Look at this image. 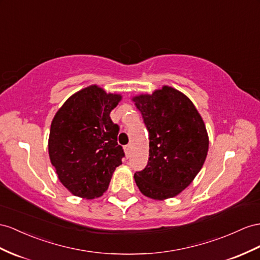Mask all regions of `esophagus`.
Returning <instances> with one entry per match:
<instances>
[{"instance_id":"1","label":"esophagus","mask_w":260,"mask_h":260,"mask_svg":"<svg viewBox=\"0 0 260 260\" xmlns=\"http://www.w3.org/2000/svg\"><path fill=\"white\" fill-rule=\"evenodd\" d=\"M131 149H132L131 145H126V146H125V152H126V155H127V157H128L129 154H131Z\"/></svg>"}]
</instances>
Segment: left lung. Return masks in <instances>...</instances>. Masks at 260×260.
<instances>
[{"mask_svg":"<svg viewBox=\"0 0 260 260\" xmlns=\"http://www.w3.org/2000/svg\"><path fill=\"white\" fill-rule=\"evenodd\" d=\"M149 134V158L134 178L146 197L164 200L180 193L205 161L209 137L201 115L183 93L165 85L133 99Z\"/></svg>","mask_w":260,"mask_h":260,"instance_id":"left-lung-1","label":"left lung"}]
</instances>
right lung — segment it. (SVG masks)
Returning <instances> with one entry per match:
<instances>
[{
  "instance_id": "add662e5",
  "label": "right lung",
  "mask_w": 260,
  "mask_h": 260,
  "mask_svg": "<svg viewBox=\"0 0 260 260\" xmlns=\"http://www.w3.org/2000/svg\"><path fill=\"white\" fill-rule=\"evenodd\" d=\"M121 99L91 85L71 95L52 119L50 161L72 194L85 199L102 196L122 164L125 154L117 144L119 126L110 117Z\"/></svg>"
}]
</instances>
